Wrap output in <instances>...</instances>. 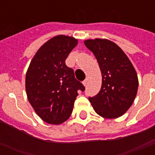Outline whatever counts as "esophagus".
Segmentation results:
<instances>
[{
  "label": "esophagus",
  "mask_w": 155,
  "mask_h": 155,
  "mask_svg": "<svg viewBox=\"0 0 155 155\" xmlns=\"http://www.w3.org/2000/svg\"><path fill=\"white\" fill-rule=\"evenodd\" d=\"M83 84H84V86H86V85H87V80H84V81H83Z\"/></svg>",
  "instance_id": "1"
}]
</instances>
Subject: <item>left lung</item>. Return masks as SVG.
Instances as JSON below:
<instances>
[{
	"instance_id": "obj_1",
	"label": "left lung",
	"mask_w": 155,
	"mask_h": 155,
	"mask_svg": "<svg viewBox=\"0 0 155 155\" xmlns=\"http://www.w3.org/2000/svg\"><path fill=\"white\" fill-rule=\"evenodd\" d=\"M84 45L94 54L102 74L101 91L89 101L94 111L104 118L123 115L133 104L139 86L133 64L124 52L109 40H87Z\"/></svg>"
}]
</instances>
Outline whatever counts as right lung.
Here are the masks:
<instances>
[{
    "mask_svg": "<svg viewBox=\"0 0 155 155\" xmlns=\"http://www.w3.org/2000/svg\"><path fill=\"white\" fill-rule=\"evenodd\" d=\"M78 44L74 37L54 36L38 50L25 75L29 102L45 122L60 124L71 116L78 91L84 86L65 60Z\"/></svg>",
    "mask_w": 155,
    "mask_h": 155,
    "instance_id": "right-lung-1",
    "label": "right lung"
}]
</instances>
